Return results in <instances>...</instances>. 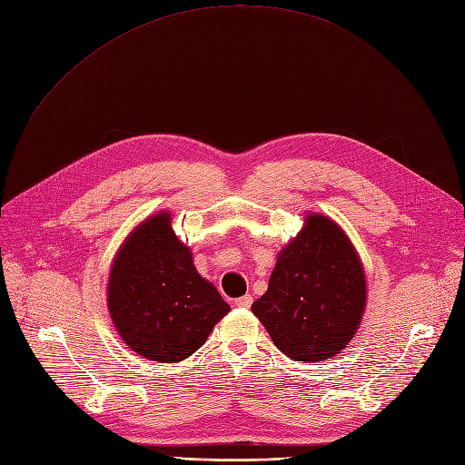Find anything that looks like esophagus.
<instances>
[{"label":"esophagus","mask_w":465,"mask_h":465,"mask_svg":"<svg viewBox=\"0 0 465 465\" xmlns=\"http://www.w3.org/2000/svg\"><path fill=\"white\" fill-rule=\"evenodd\" d=\"M251 304H252V296L251 294H245V296H241V298L235 300V306L237 308L247 310V308H251Z\"/></svg>","instance_id":"obj_1"}]
</instances>
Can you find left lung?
Masks as SVG:
<instances>
[{
	"label": "left lung",
	"mask_w": 465,
	"mask_h": 465,
	"mask_svg": "<svg viewBox=\"0 0 465 465\" xmlns=\"http://www.w3.org/2000/svg\"><path fill=\"white\" fill-rule=\"evenodd\" d=\"M365 308L367 275L351 239L332 218L308 213L251 310L282 353L319 362L350 344Z\"/></svg>",
	"instance_id": "1"
}]
</instances>
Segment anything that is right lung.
Instances as JSON below:
<instances>
[{
    "label": "right lung",
    "instance_id": "right-lung-1",
    "mask_svg": "<svg viewBox=\"0 0 465 465\" xmlns=\"http://www.w3.org/2000/svg\"><path fill=\"white\" fill-rule=\"evenodd\" d=\"M159 211L119 245L108 275V312L121 340L152 361L178 362L205 344L230 312L216 287L193 266L190 247Z\"/></svg>",
    "mask_w": 465,
    "mask_h": 465
}]
</instances>
